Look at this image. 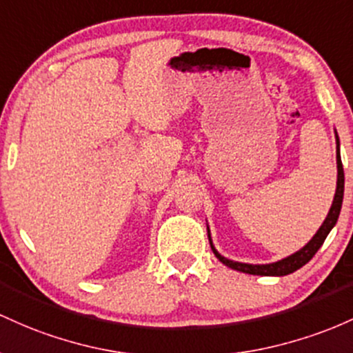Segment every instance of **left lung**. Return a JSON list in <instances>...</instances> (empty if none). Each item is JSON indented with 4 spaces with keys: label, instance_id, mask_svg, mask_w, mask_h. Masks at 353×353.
I'll return each mask as SVG.
<instances>
[{
    "label": "left lung",
    "instance_id": "8db88e82",
    "mask_svg": "<svg viewBox=\"0 0 353 353\" xmlns=\"http://www.w3.org/2000/svg\"><path fill=\"white\" fill-rule=\"evenodd\" d=\"M339 145H340V141H339V137H336V170H339V175H336V190H335L334 203H332L330 212H328L327 219L322 223V227L319 228V232L315 233L314 239L308 241L302 250L295 252L294 255L287 256V259H283V260H279V262H275V263L250 265V263L233 262V260H228V259H225V256H221L220 253L215 250V247H213V243H212V239H210V230H208L210 247H212V250H213V253H215L216 259H219L223 265H227V267L233 268V270L250 273V275H263V276L288 275V273H294L295 270H299V268H302L305 263L310 262L312 256H314L315 253L319 252V248L323 245V241H325L327 235L330 233V230L335 227L336 220H339V215H340V208H342L343 183H345V176H343V166H342V160H340Z\"/></svg>",
    "mask_w": 353,
    "mask_h": 353
}]
</instances>
